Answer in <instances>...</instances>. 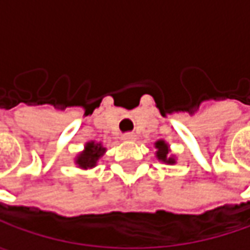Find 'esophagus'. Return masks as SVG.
<instances>
[{
  "label": "esophagus",
  "mask_w": 250,
  "mask_h": 250,
  "mask_svg": "<svg viewBox=\"0 0 250 250\" xmlns=\"http://www.w3.org/2000/svg\"><path fill=\"white\" fill-rule=\"evenodd\" d=\"M122 139L124 140H135L136 139V135H135V133H130V132H128V133H124V135H122Z\"/></svg>",
  "instance_id": "34e87169"
}]
</instances>
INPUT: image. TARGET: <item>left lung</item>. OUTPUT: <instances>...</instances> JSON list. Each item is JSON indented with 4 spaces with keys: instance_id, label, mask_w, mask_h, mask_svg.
<instances>
[{
    "instance_id": "8db88e82",
    "label": "left lung",
    "mask_w": 250,
    "mask_h": 250,
    "mask_svg": "<svg viewBox=\"0 0 250 250\" xmlns=\"http://www.w3.org/2000/svg\"><path fill=\"white\" fill-rule=\"evenodd\" d=\"M156 157L161 161V163H166V164H175V159L174 156H169V146L164 140H157L156 143Z\"/></svg>"
}]
</instances>
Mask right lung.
Instances as JSON below:
<instances>
[{"label": "right lung", "mask_w": 250, "mask_h": 250, "mask_svg": "<svg viewBox=\"0 0 250 250\" xmlns=\"http://www.w3.org/2000/svg\"><path fill=\"white\" fill-rule=\"evenodd\" d=\"M105 153V147H103L101 143H96V142H87L84 150L81 154H78V157L75 159L76 166H79V168L87 169V168L96 167L97 161L101 156Z\"/></svg>", "instance_id": "1"}]
</instances>
